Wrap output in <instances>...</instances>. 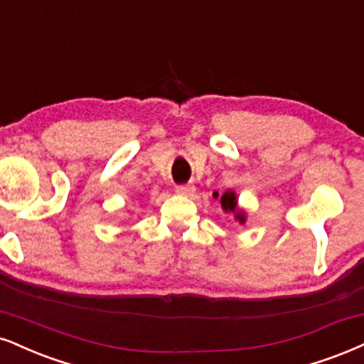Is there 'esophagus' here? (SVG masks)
Returning <instances> with one entry per match:
<instances>
[{"label":"esophagus","instance_id":"34e87169","mask_svg":"<svg viewBox=\"0 0 364 364\" xmlns=\"http://www.w3.org/2000/svg\"><path fill=\"white\" fill-rule=\"evenodd\" d=\"M195 191V186L193 185H179V186H176V193L178 195H185V196H188V195H191Z\"/></svg>","mask_w":364,"mask_h":364}]
</instances>
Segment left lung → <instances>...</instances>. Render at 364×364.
<instances>
[{"label": "left lung", "mask_w": 364, "mask_h": 364, "mask_svg": "<svg viewBox=\"0 0 364 364\" xmlns=\"http://www.w3.org/2000/svg\"><path fill=\"white\" fill-rule=\"evenodd\" d=\"M213 198L220 200V205L222 208H224V212L234 213V218L235 220H239V224H244V222H246V213H244V210L237 208V196H235L234 191L227 190L224 195H218L215 191V193H213Z\"/></svg>", "instance_id": "1"}]
</instances>
